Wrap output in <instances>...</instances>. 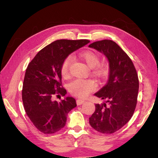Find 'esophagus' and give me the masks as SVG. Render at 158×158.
<instances>
[{
	"label": "esophagus",
	"mask_w": 158,
	"mask_h": 158,
	"mask_svg": "<svg viewBox=\"0 0 158 158\" xmlns=\"http://www.w3.org/2000/svg\"><path fill=\"white\" fill-rule=\"evenodd\" d=\"M84 100H81V99H78V100H77V105H81L82 104L84 103Z\"/></svg>",
	"instance_id": "34e87169"
}]
</instances>
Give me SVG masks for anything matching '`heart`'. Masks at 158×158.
<instances>
[{
	"label": "heart",
	"instance_id": "obj_1",
	"mask_svg": "<svg viewBox=\"0 0 158 158\" xmlns=\"http://www.w3.org/2000/svg\"><path fill=\"white\" fill-rule=\"evenodd\" d=\"M81 57L90 68L93 69V74L95 76L102 77L106 73V66L100 63V56L93 51L88 50L81 53ZM73 56H68L63 60L61 65L60 73L63 77L68 75L69 67L73 62ZM95 89L94 82L91 80L77 79L68 84V90L72 94L79 98H85Z\"/></svg>",
	"mask_w": 158,
	"mask_h": 158
}]
</instances>
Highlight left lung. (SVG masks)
I'll use <instances>...</instances> for the list:
<instances>
[{
	"label": "left lung",
	"mask_w": 158,
	"mask_h": 158,
	"mask_svg": "<svg viewBox=\"0 0 158 158\" xmlns=\"http://www.w3.org/2000/svg\"><path fill=\"white\" fill-rule=\"evenodd\" d=\"M89 47L103 53L109 65L107 82L95 93L98 98L106 101L102 105L96 104L89 123L99 132L112 134L130 121L135 110L138 75L132 60L115 42L104 40Z\"/></svg>",
	"instance_id": "8db88e82"
}]
</instances>
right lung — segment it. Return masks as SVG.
Wrapping results in <instances>:
<instances>
[{"label":"right lung","instance_id":"obj_1","mask_svg":"<svg viewBox=\"0 0 158 158\" xmlns=\"http://www.w3.org/2000/svg\"><path fill=\"white\" fill-rule=\"evenodd\" d=\"M89 42L88 40H56L40 51L28 64L23 84V107L41 132L53 134L62 129L68 113L77 106L75 99L72 97H66L60 102L52 98L56 94L65 96L67 93L61 86L63 60Z\"/></svg>","mask_w":158,"mask_h":158}]
</instances>
